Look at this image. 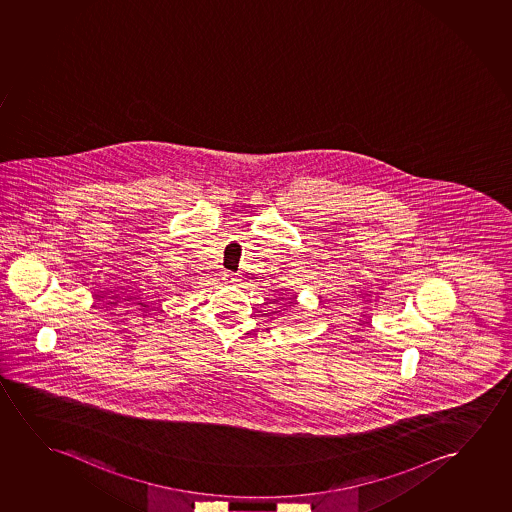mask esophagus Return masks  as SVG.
<instances>
[{"mask_svg":"<svg viewBox=\"0 0 512 512\" xmlns=\"http://www.w3.org/2000/svg\"><path fill=\"white\" fill-rule=\"evenodd\" d=\"M225 280L231 281V283H236V281H239L238 276H236V274H232V273L225 274Z\"/></svg>","mask_w":512,"mask_h":512,"instance_id":"esophagus-1","label":"esophagus"}]
</instances>
